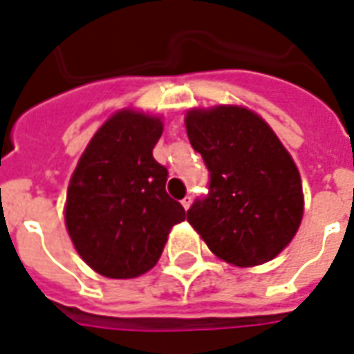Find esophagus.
I'll return each mask as SVG.
<instances>
[{
  "instance_id": "34e87169",
  "label": "esophagus",
  "mask_w": 354,
  "mask_h": 354,
  "mask_svg": "<svg viewBox=\"0 0 354 354\" xmlns=\"http://www.w3.org/2000/svg\"><path fill=\"white\" fill-rule=\"evenodd\" d=\"M191 203H193V198H191V195H185V197L182 198V206H184L185 210H187V208H189Z\"/></svg>"
}]
</instances>
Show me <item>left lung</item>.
Listing matches in <instances>:
<instances>
[{
  "instance_id": "8db88e82",
  "label": "left lung",
  "mask_w": 354,
  "mask_h": 354,
  "mask_svg": "<svg viewBox=\"0 0 354 354\" xmlns=\"http://www.w3.org/2000/svg\"><path fill=\"white\" fill-rule=\"evenodd\" d=\"M185 129L210 172L208 195L187 210L191 227L225 263L248 268L272 261L295 238L304 214L302 182L289 151L243 106L193 109Z\"/></svg>"
}]
</instances>
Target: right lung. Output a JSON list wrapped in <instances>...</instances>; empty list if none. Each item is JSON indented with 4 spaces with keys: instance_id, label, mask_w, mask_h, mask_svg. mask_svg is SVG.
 Returning <instances> with one entry per match:
<instances>
[{
    "instance_id": "1",
    "label": "right lung",
    "mask_w": 354,
    "mask_h": 354,
    "mask_svg": "<svg viewBox=\"0 0 354 354\" xmlns=\"http://www.w3.org/2000/svg\"><path fill=\"white\" fill-rule=\"evenodd\" d=\"M163 133L157 116L120 111L97 131L67 189L65 225L75 250L97 274L129 279L163 253L170 229L185 219L165 189L169 170L153 159Z\"/></svg>"
}]
</instances>
